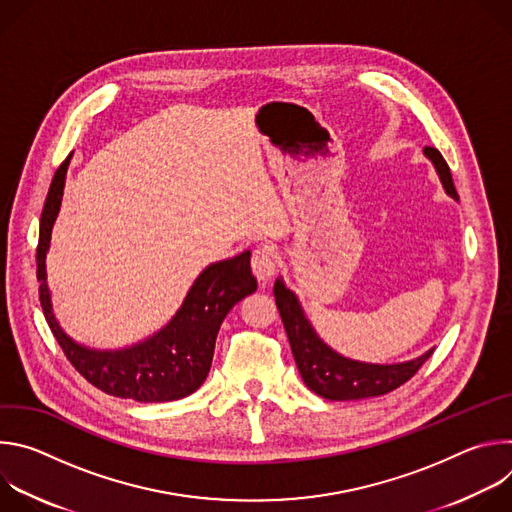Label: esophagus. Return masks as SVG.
I'll return each mask as SVG.
<instances>
[{"instance_id": "1", "label": "esophagus", "mask_w": 512, "mask_h": 512, "mask_svg": "<svg viewBox=\"0 0 512 512\" xmlns=\"http://www.w3.org/2000/svg\"><path fill=\"white\" fill-rule=\"evenodd\" d=\"M275 255L269 247H257L253 251V259H251V267H253V273L255 277L261 281V283H267L273 275H275Z\"/></svg>"}]
</instances>
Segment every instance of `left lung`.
Returning a JSON list of instances; mask_svg holds the SVG:
<instances>
[{
  "mask_svg": "<svg viewBox=\"0 0 512 512\" xmlns=\"http://www.w3.org/2000/svg\"><path fill=\"white\" fill-rule=\"evenodd\" d=\"M423 156L433 164L446 194L458 200V192L444 156L435 148H423ZM273 296L289 338L291 352H294L298 371L308 389L324 399L356 401L387 395L407 383L433 352V348H429L411 360L393 364L362 362L342 356L318 336L298 296L283 283L281 277L275 279Z\"/></svg>",
  "mask_w": 512,
  "mask_h": 512,
  "instance_id": "8db88e82",
  "label": "left lung"
}]
</instances>
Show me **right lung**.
Segmentation results:
<instances>
[{"label":"right lung","instance_id":"1","mask_svg":"<svg viewBox=\"0 0 512 512\" xmlns=\"http://www.w3.org/2000/svg\"><path fill=\"white\" fill-rule=\"evenodd\" d=\"M72 154L56 170L40 216L36 275L46 322L66 358L91 385L119 399L166 403L188 397L208 377L216 334L243 298L257 289L251 253L210 263L192 283L176 316L152 338L121 350H97L70 338L58 324L46 281V253Z\"/></svg>","mask_w":512,"mask_h":512}]
</instances>
